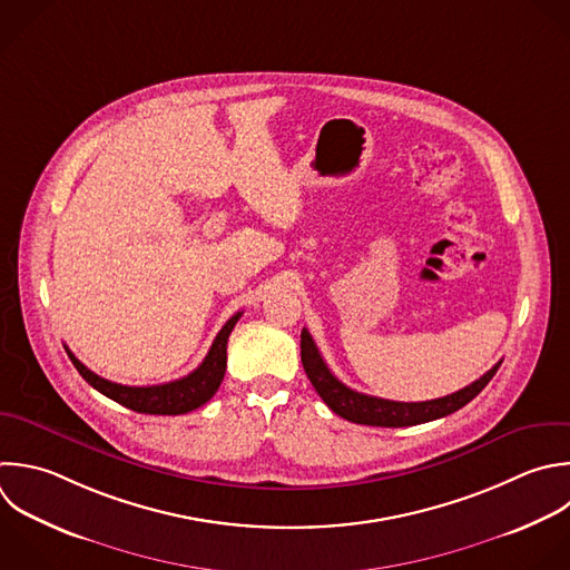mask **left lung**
Listing matches in <instances>:
<instances>
[{
    "label": "left lung",
    "instance_id": "8db88e82",
    "mask_svg": "<svg viewBox=\"0 0 570 570\" xmlns=\"http://www.w3.org/2000/svg\"><path fill=\"white\" fill-rule=\"evenodd\" d=\"M301 361H303L307 379L312 381L314 390L327 403L330 410H334L338 416H343L352 423L381 425V428L416 425V423L434 421V419L456 412L488 385V381L494 376V372L501 365V361H499L474 383H470L463 390L452 392L448 396L432 399V401H419V403H403V401H390V399L361 394V392L347 387L345 383H341L325 365V361L307 330L301 332Z\"/></svg>",
    "mask_w": 570,
    "mask_h": 570
}]
</instances>
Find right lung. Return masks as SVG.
I'll list each match as a JSON object with an SVG mask.
<instances>
[{
  "label": "right lung",
  "mask_w": 570,
  "mask_h": 570,
  "mask_svg": "<svg viewBox=\"0 0 570 570\" xmlns=\"http://www.w3.org/2000/svg\"><path fill=\"white\" fill-rule=\"evenodd\" d=\"M240 316H243V312L234 314L223 325V330L214 338L205 361L191 374L169 381V383H163V385L136 387V385L114 383V381H107V379L98 376L96 372H91L69 347H67V354L89 385H94L98 392H102L105 396L114 399L116 403H120L125 407L140 412V414H187V412L205 405L220 387L225 370H227V338Z\"/></svg>",
  "instance_id": "right-lung-1"
}]
</instances>
